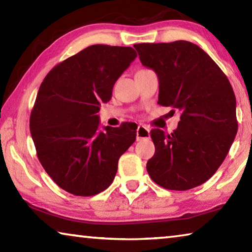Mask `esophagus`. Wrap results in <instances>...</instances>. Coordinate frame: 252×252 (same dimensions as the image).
I'll use <instances>...</instances> for the list:
<instances>
[{
    "mask_svg": "<svg viewBox=\"0 0 252 252\" xmlns=\"http://www.w3.org/2000/svg\"><path fill=\"white\" fill-rule=\"evenodd\" d=\"M149 138H150V130L144 126H139L138 129H136V140L140 141V140Z\"/></svg>",
    "mask_w": 252,
    "mask_h": 252,
    "instance_id": "esophagus-1",
    "label": "esophagus"
}]
</instances>
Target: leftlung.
<instances>
[{"mask_svg": "<svg viewBox=\"0 0 252 252\" xmlns=\"http://www.w3.org/2000/svg\"><path fill=\"white\" fill-rule=\"evenodd\" d=\"M140 61L159 78V101L181 111L171 134L151 130L156 152L150 178L168 190L192 189L222 163L238 131L236 96L218 64L188 41L134 44Z\"/></svg>", "mask_w": 252, "mask_h": 252, "instance_id": "obj_1", "label": "left lung"}]
</instances>
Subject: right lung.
I'll return each instance as SVG.
<instances>
[{
    "instance_id": "add662e5",
    "label": "right lung",
    "mask_w": 252,
    "mask_h": 252,
    "mask_svg": "<svg viewBox=\"0 0 252 252\" xmlns=\"http://www.w3.org/2000/svg\"><path fill=\"white\" fill-rule=\"evenodd\" d=\"M135 58L130 46L91 45L55 65L41 83L30 131L42 167L66 192L90 197L104 191L135 141V123L101 131L97 116Z\"/></svg>"
}]
</instances>
